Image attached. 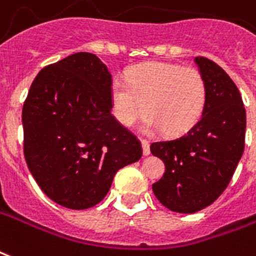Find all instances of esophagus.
<instances>
[{
    "mask_svg": "<svg viewBox=\"0 0 256 256\" xmlns=\"http://www.w3.org/2000/svg\"><path fill=\"white\" fill-rule=\"evenodd\" d=\"M141 145H142L144 156H149V154H150V148H149V142H148L146 140H141Z\"/></svg>",
    "mask_w": 256,
    "mask_h": 256,
    "instance_id": "esophagus-1",
    "label": "esophagus"
}]
</instances>
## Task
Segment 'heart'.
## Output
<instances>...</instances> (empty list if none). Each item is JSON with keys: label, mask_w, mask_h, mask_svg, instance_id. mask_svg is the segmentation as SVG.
Segmentation results:
<instances>
[{"label": "heart", "mask_w": 256, "mask_h": 256, "mask_svg": "<svg viewBox=\"0 0 256 256\" xmlns=\"http://www.w3.org/2000/svg\"><path fill=\"white\" fill-rule=\"evenodd\" d=\"M208 90L196 68L170 62H146L111 84V107L124 128H133L148 112L145 133L166 130L179 136L194 128L205 111Z\"/></svg>", "instance_id": "1"}]
</instances>
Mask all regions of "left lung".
Returning a JSON list of instances; mask_svg holds the SVG:
<instances>
[{
    "label": "left lung",
    "mask_w": 256,
    "mask_h": 256,
    "mask_svg": "<svg viewBox=\"0 0 256 256\" xmlns=\"http://www.w3.org/2000/svg\"><path fill=\"white\" fill-rule=\"evenodd\" d=\"M194 60L206 82L205 111L186 134L150 145L153 156L166 166L153 192L176 213H196L212 205L229 184L244 152L246 108L238 86L213 60Z\"/></svg>",
    "instance_id": "8db88e82"
}]
</instances>
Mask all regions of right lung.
I'll return each instance as SVG.
<instances>
[{"mask_svg": "<svg viewBox=\"0 0 256 256\" xmlns=\"http://www.w3.org/2000/svg\"><path fill=\"white\" fill-rule=\"evenodd\" d=\"M111 84L100 58L76 52L38 73L22 107L28 168L68 209L98 205L115 174L142 156L140 141L111 114Z\"/></svg>", "mask_w": 256, "mask_h": 256, "instance_id": "obj_1", "label": "right lung"}]
</instances>
